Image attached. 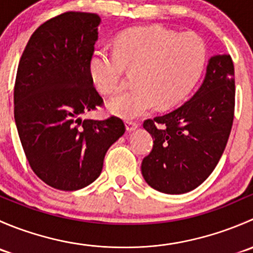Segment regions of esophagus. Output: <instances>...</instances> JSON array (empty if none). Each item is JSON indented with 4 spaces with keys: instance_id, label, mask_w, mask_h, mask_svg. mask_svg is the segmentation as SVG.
<instances>
[{
    "instance_id": "1",
    "label": "esophagus",
    "mask_w": 253,
    "mask_h": 253,
    "mask_svg": "<svg viewBox=\"0 0 253 253\" xmlns=\"http://www.w3.org/2000/svg\"><path fill=\"white\" fill-rule=\"evenodd\" d=\"M138 128V124L134 121H126V129L128 132H133Z\"/></svg>"
}]
</instances>
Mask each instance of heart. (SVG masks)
<instances>
[{
    "label": "heart",
    "mask_w": 253,
    "mask_h": 253,
    "mask_svg": "<svg viewBox=\"0 0 253 253\" xmlns=\"http://www.w3.org/2000/svg\"><path fill=\"white\" fill-rule=\"evenodd\" d=\"M206 58V45L198 35L153 25L124 33L117 39L116 50L96 48L90 71L96 86L110 94L121 84L125 66L138 70L137 86L108 101L115 115L134 119L157 105L169 108L185 98L200 78Z\"/></svg>",
    "instance_id": "heart-1"
}]
</instances>
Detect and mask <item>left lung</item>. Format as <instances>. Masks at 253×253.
<instances>
[{
	"label": "left lung",
	"instance_id": "left-lung-1",
	"mask_svg": "<svg viewBox=\"0 0 253 253\" xmlns=\"http://www.w3.org/2000/svg\"><path fill=\"white\" fill-rule=\"evenodd\" d=\"M234 106L233 60L228 53L211 56L202 85L190 100L143 124L154 142L142 162L145 182L168 195L198 187L223 155L233 126Z\"/></svg>",
	"mask_w": 253,
	"mask_h": 253
}]
</instances>
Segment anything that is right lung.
<instances>
[{
	"label": "right lung",
	"instance_id": "right-lung-1",
	"mask_svg": "<svg viewBox=\"0 0 253 253\" xmlns=\"http://www.w3.org/2000/svg\"><path fill=\"white\" fill-rule=\"evenodd\" d=\"M101 19L67 12L30 37L17 71L14 120L33 171L57 190L90 185L109 148L125 133L119 117L83 119L103 105L94 88L90 60Z\"/></svg>",
	"mask_w": 253,
	"mask_h": 253
}]
</instances>
